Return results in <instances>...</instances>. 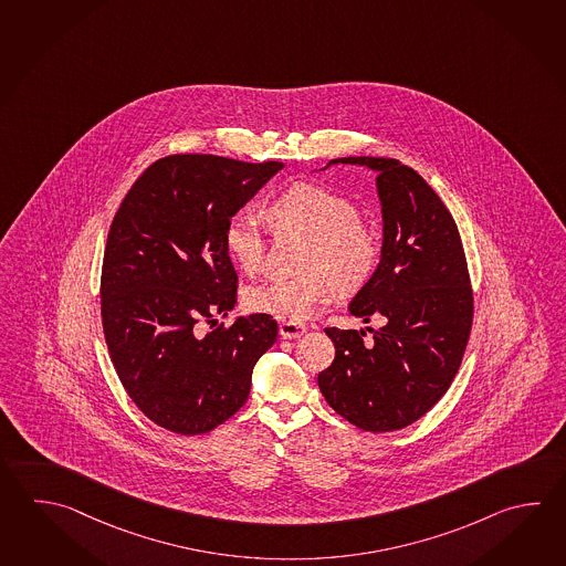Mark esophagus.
Returning <instances> with one entry per match:
<instances>
[{
  "mask_svg": "<svg viewBox=\"0 0 566 566\" xmlns=\"http://www.w3.org/2000/svg\"><path fill=\"white\" fill-rule=\"evenodd\" d=\"M306 333V326L298 323H280V336L282 338H298Z\"/></svg>",
  "mask_w": 566,
  "mask_h": 566,
  "instance_id": "esophagus-1",
  "label": "esophagus"
}]
</instances>
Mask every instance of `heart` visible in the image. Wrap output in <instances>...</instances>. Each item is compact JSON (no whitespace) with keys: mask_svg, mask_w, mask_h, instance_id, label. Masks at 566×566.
<instances>
[{"mask_svg":"<svg viewBox=\"0 0 566 566\" xmlns=\"http://www.w3.org/2000/svg\"><path fill=\"white\" fill-rule=\"evenodd\" d=\"M268 218L276 230L308 238V245L301 262L304 274L265 280L245 289L243 306L254 314L301 323L331 301L335 286L358 289L379 264V231L358 218V208L348 197L326 187L292 185L270 201ZM223 243L243 272L255 274L264 262V216L254 208L233 211L226 223Z\"/></svg>","mask_w":566,"mask_h":566,"instance_id":"obj_1","label":"heart"}]
</instances>
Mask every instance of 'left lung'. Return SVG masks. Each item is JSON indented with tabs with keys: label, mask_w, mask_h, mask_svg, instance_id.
Returning <instances> with one entry per match:
<instances>
[{
	"label": "left lung",
	"mask_w": 566,
	"mask_h": 566,
	"mask_svg": "<svg viewBox=\"0 0 566 566\" xmlns=\"http://www.w3.org/2000/svg\"><path fill=\"white\" fill-rule=\"evenodd\" d=\"M377 171L381 262L348 311L381 328H324L335 360L318 375L326 403L373 433L411 426L450 389L470 338L473 296L455 221L421 175L397 159L343 157L328 165Z\"/></svg>",
	"instance_id": "left-lung-1"
}]
</instances>
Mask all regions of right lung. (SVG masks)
Here are the masks:
<instances>
[{
	"label": "right lung",
	"mask_w": 566,
	"mask_h": 566,
	"mask_svg": "<svg viewBox=\"0 0 566 566\" xmlns=\"http://www.w3.org/2000/svg\"><path fill=\"white\" fill-rule=\"evenodd\" d=\"M284 163L169 155L153 163L111 223L101 314L116 375L140 411L174 433L197 436L245 403L258 358L276 343L272 316H238V274L226 223Z\"/></svg>",
	"instance_id": "1"
}]
</instances>
